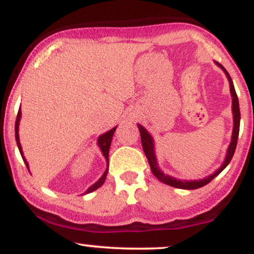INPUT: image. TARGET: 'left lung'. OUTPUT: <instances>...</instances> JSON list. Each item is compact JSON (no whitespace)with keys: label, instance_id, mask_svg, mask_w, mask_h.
<instances>
[{"label":"left lung","instance_id":"left-lung-1","mask_svg":"<svg viewBox=\"0 0 254 254\" xmlns=\"http://www.w3.org/2000/svg\"><path fill=\"white\" fill-rule=\"evenodd\" d=\"M216 63V65L220 66L221 69L224 71L227 78L229 81V87H230V95H232V112H233V132H232V139H230V143L228 149H227L226 157H224L222 165L217 168L214 173L210 174V176L203 178V179L198 180H180L177 179V178L168 176V174H165L164 172L160 170L159 165H157V159L155 154V142H154L153 136L148 132L145 127H142L141 124H137L139 129V133H141V141H142V147H143V151L147 156L148 162H149L150 170L153 172V174L155 176L157 179L161 183L166 184V185L173 186V188L177 189H184V190H194V189H199L202 186L206 185L208 183H210L215 177H217L218 174L222 172L224 168L228 166V164L232 160L233 155H234L235 148H237L238 143V136H239V129H240V109H239V100L237 92H235L234 84H233L232 78H230L228 71L223 68V65H221L220 63Z\"/></svg>","mask_w":254,"mask_h":254}]
</instances>
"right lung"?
I'll use <instances>...</instances> for the list:
<instances>
[{
	"mask_svg": "<svg viewBox=\"0 0 254 254\" xmlns=\"http://www.w3.org/2000/svg\"><path fill=\"white\" fill-rule=\"evenodd\" d=\"M20 119H21V109H19V112H17V116H16L15 139H16L17 148H19L20 154H21V156H22V160H24V162L26 164V167L28 168V172H30V167H28V162H27V160H26V157L24 156V151H22V147H21V143H20V138H19ZM116 129H117V127H113V129H111L110 131H107V132H105V133H103V135L99 136V138H98V147L100 148L101 153H103L105 160H106L107 167H106V170H105L103 176L100 177V179H99L97 183L93 184L92 186H89L88 190L84 192V193H86V194L87 193H90V192H93V191H95V190H97V189L100 188V186L105 183V179H106V176H107V172H109V151H110V147H111V142H112L113 133H115Z\"/></svg>",
	"mask_w": 254,
	"mask_h": 254,
	"instance_id": "1",
	"label": "right lung"
}]
</instances>
